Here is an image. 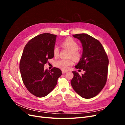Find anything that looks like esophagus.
I'll list each match as a JSON object with an SVG mask.
<instances>
[{
    "label": "esophagus",
    "mask_w": 125,
    "mask_h": 125,
    "mask_svg": "<svg viewBox=\"0 0 125 125\" xmlns=\"http://www.w3.org/2000/svg\"><path fill=\"white\" fill-rule=\"evenodd\" d=\"M67 73V71H65V70H62V73L63 74H64V73Z\"/></svg>",
    "instance_id": "34e87169"
}]
</instances>
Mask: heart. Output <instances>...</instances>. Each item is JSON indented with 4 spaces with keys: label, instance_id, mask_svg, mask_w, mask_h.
Masks as SVG:
<instances>
[{
    "label": "heart",
    "instance_id": "obj_1",
    "mask_svg": "<svg viewBox=\"0 0 125 125\" xmlns=\"http://www.w3.org/2000/svg\"><path fill=\"white\" fill-rule=\"evenodd\" d=\"M62 46L63 48L68 49L70 51L69 57L74 60H79L81 57V53L78 50L79 45L74 40L71 38H67L64 40ZM53 54L55 57H58L59 54V49L58 47L55 46L53 49ZM73 64V62L70 59H60L56 61L55 65L56 67L62 70H67L69 66Z\"/></svg>",
    "mask_w": 125,
    "mask_h": 125
}]
</instances>
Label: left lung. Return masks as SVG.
I'll list each match as a JSON object with an SVG mask.
<instances>
[{"mask_svg":"<svg viewBox=\"0 0 125 125\" xmlns=\"http://www.w3.org/2000/svg\"><path fill=\"white\" fill-rule=\"evenodd\" d=\"M80 41L83 52L75 68L83 69V74L76 71L71 81L73 90L84 99L97 95L104 87L107 78L108 58L100 42L87 34L73 35Z\"/></svg>","mask_w":125,"mask_h":125,"instance_id":"obj_1","label":"left lung"}]
</instances>
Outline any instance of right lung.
Wrapping results in <instances>:
<instances>
[{
    "label": "right lung",
    "mask_w": 125,
    "mask_h": 125,
    "mask_svg": "<svg viewBox=\"0 0 125 125\" xmlns=\"http://www.w3.org/2000/svg\"><path fill=\"white\" fill-rule=\"evenodd\" d=\"M57 35L43 33L33 37L26 44L20 62L22 81L26 89L39 97L46 96L57 83L62 72L54 67L44 70L48 59L54 57L53 49Z\"/></svg>",
    "instance_id": "obj_1"
}]
</instances>
